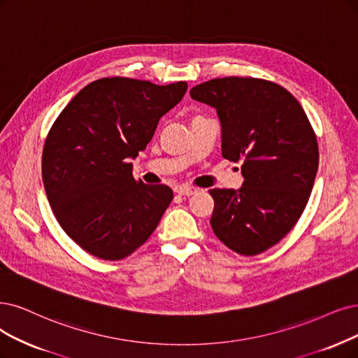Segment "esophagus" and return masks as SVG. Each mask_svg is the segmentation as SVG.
<instances>
[{
	"instance_id": "34e87169",
	"label": "esophagus",
	"mask_w": 358,
	"mask_h": 358,
	"mask_svg": "<svg viewBox=\"0 0 358 358\" xmlns=\"http://www.w3.org/2000/svg\"><path fill=\"white\" fill-rule=\"evenodd\" d=\"M197 192V189H193V187H178L177 189V193L180 196H192Z\"/></svg>"
}]
</instances>
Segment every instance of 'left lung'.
<instances>
[{
    "label": "left lung",
    "mask_w": 358,
    "mask_h": 358,
    "mask_svg": "<svg viewBox=\"0 0 358 358\" xmlns=\"http://www.w3.org/2000/svg\"><path fill=\"white\" fill-rule=\"evenodd\" d=\"M190 97L217 110L222 157L242 164L241 189H213L210 226L241 255H258L294 229L311 194L319 145L287 90L257 78H217Z\"/></svg>",
    "instance_id": "1"
}]
</instances>
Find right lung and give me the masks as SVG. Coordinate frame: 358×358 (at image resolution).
<instances>
[{"mask_svg": "<svg viewBox=\"0 0 358 358\" xmlns=\"http://www.w3.org/2000/svg\"><path fill=\"white\" fill-rule=\"evenodd\" d=\"M187 83L156 85L101 78L84 87L52 124L43 150V181L62 229L88 254L122 259L157 227L172 190L132 176L159 119L177 106Z\"/></svg>", "mask_w": 358, "mask_h": 358, "instance_id": "add662e5", "label": "right lung"}]
</instances>
